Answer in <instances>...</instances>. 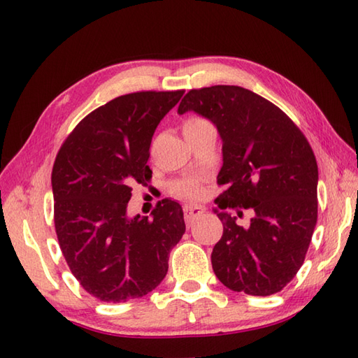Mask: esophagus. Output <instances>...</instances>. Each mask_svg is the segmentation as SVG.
<instances>
[{"label": "esophagus", "mask_w": 358, "mask_h": 358, "mask_svg": "<svg viewBox=\"0 0 358 358\" xmlns=\"http://www.w3.org/2000/svg\"><path fill=\"white\" fill-rule=\"evenodd\" d=\"M183 214L185 220L187 224H192L196 218L201 217L204 214V208L201 206H185L183 208Z\"/></svg>", "instance_id": "esophagus-1"}]
</instances>
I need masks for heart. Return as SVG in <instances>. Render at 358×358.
<instances>
[{"mask_svg":"<svg viewBox=\"0 0 358 358\" xmlns=\"http://www.w3.org/2000/svg\"><path fill=\"white\" fill-rule=\"evenodd\" d=\"M209 126L212 124L208 120H204L201 117H191L189 120H186V123L183 126V132L189 134L194 131H200V129L209 127ZM171 194L181 200H196L203 195V187H201L200 180H195V178L178 180V181H173L171 185Z\"/></svg>","mask_w":358,"mask_h":358,"instance_id":"b5f03b06","label":"heart"}]
</instances>
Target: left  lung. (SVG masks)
<instances>
[{
	"instance_id": "8db88e82",
	"label": "left lung",
	"mask_w": 358,
	"mask_h": 358,
	"mask_svg": "<svg viewBox=\"0 0 358 358\" xmlns=\"http://www.w3.org/2000/svg\"><path fill=\"white\" fill-rule=\"evenodd\" d=\"M209 118L223 140L217 199L223 237L210 260L217 278L235 292L272 295L291 281L317 224L318 167L313 148L275 104L240 86L191 89L178 113ZM226 208H252L246 230Z\"/></svg>"
}]
</instances>
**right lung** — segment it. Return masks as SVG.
I'll use <instances>...</instances> for the list:
<instances>
[{
	"label": "right lung",
	"mask_w": 358,
	"mask_h": 358,
	"mask_svg": "<svg viewBox=\"0 0 358 358\" xmlns=\"http://www.w3.org/2000/svg\"><path fill=\"white\" fill-rule=\"evenodd\" d=\"M185 90H141L92 110L59 148L52 169L59 248L86 292L106 303L149 294L167 273L186 231L183 210L158 201L152 218H129L132 185L152 178L150 141Z\"/></svg>",
	"instance_id": "right-lung-1"
}]
</instances>
